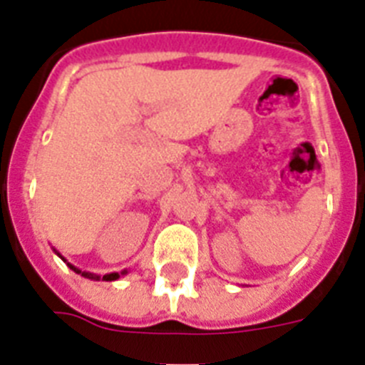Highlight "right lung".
I'll return each instance as SVG.
<instances>
[{
  "label": "right lung",
  "mask_w": 365,
  "mask_h": 365,
  "mask_svg": "<svg viewBox=\"0 0 365 365\" xmlns=\"http://www.w3.org/2000/svg\"><path fill=\"white\" fill-rule=\"evenodd\" d=\"M55 252H56V250H55ZM56 255H60V253L56 252ZM60 257H62V255H60ZM62 261H66V259L62 257ZM68 266H69V268H71L73 272H75V274H81L82 277L93 279V281H99V279H103V281H115V279H119V277H121V275H125V274H126V270H123L121 274H117V272H113V274H106V275H103V277H101V275H97V274H90V272H82V270H78L77 266L69 264V262H68Z\"/></svg>",
  "instance_id": "add662e5"
}]
</instances>
